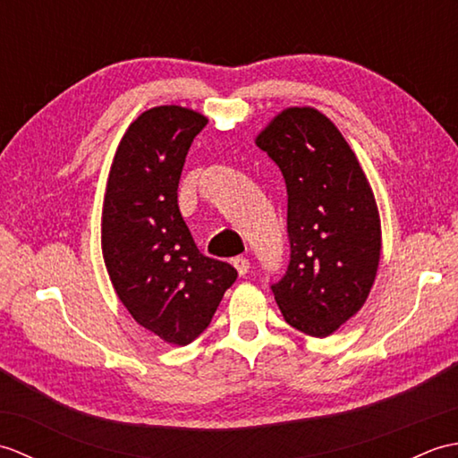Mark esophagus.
I'll return each mask as SVG.
<instances>
[{
  "mask_svg": "<svg viewBox=\"0 0 458 458\" xmlns=\"http://www.w3.org/2000/svg\"><path fill=\"white\" fill-rule=\"evenodd\" d=\"M232 266L236 267V271L240 276H246L248 271H250V259H246V258H234L232 259Z\"/></svg>",
  "mask_w": 458,
  "mask_h": 458,
  "instance_id": "34e87169",
  "label": "esophagus"
}]
</instances>
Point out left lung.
Listing matches in <instances>:
<instances>
[{"label":"left lung","mask_w":458,"mask_h":458,"mask_svg":"<svg viewBox=\"0 0 458 458\" xmlns=\"http://www.w3.org/2000/svg\"><path fill=\"white\" fill-rule=\"evenodd\" d=\"M256 145L287 187V274L271 285L281 315L325 338L369 295L382 254V224L366 173L323 112L291 106L258 133Z\"/></svg>","instance_id":"left-lung-1"}]
</instances>
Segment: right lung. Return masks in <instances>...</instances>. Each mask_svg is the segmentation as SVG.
Returning <instances> with one entry per match:
<instances>
[{
	"label": "right lung",
	"instance_id": "add662e5",
	"mask_svg": "<svg viewBox=\"0 0 458 458\" xmlns=\"http://www.w3.org/2000/svg\"><path fill=\"white\" fill-rule=\"evenodd\" d=\"M208 123L182 106L138 115L115 149L102 204V256L135 323L163 343H192L238 277L202 256L184 224L177 189L189 148Z\"/></svg>",
	"mask_w": 458,
	"mask_h": 458
}]
</instances>
